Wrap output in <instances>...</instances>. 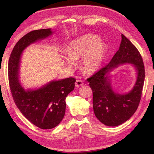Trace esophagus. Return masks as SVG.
Masks as SVG:
<instances>
[{
    "instance_id": "34e87169",
    "label": "esophagus",
    "mask_w": 154,
    "mask_h": 154,
    "mask_svg": "<svg viewBox=\"0 0 154 154\" xmlns=\"http://www.w3.org/2000/svg\"><path fill=\"white\" fill-rule=\"evenodd\" d=\"M83 85V82L82 80H76V83H75V87H82Z\"/></svg>"
}]
</instances>
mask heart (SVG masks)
<instances>
[{"instance_id": "1", "label": "heart", "mask_w": 154, "mask_h": 154, "mask_svg": "<svg viewBox=\"0 0 154 154\" xmlns=\"http://www.w3.org/2000/svg\"><path fill=\"white\" fill-rule=\"evenodd\" d=\"M109 47L101 42L99 36L94 34H85L72 40L67 51L64 53V60L69 69L76 67V60L82 57V69L87 74L96 71L103 63L108 53Z\"/></svg>"}]
</instances>
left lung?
I'll return each instance as SVG.
<instances>
[{"label":"left lung","mask_w":154,"mask_h":154,"mask_svg":"<svg viewBox=\"0 0 154 154\" xmlns=\"http://www.w3.org/2000/svg\"><path fill=\"white\" fill-rule=\"evenodd\" d=\"M125 63L133 65L137 80L128 93L119 94L111 83V72ZM144 76V67L140 53L122 34L119 50L110 62L87 79L92 90L93 109L97 119L106 126L116 127L131 118L141 100Z\"/></svg>","instance_id":"left-lung-1"}]
</instances>
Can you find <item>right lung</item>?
Wrapping results in <instances>:
<instances>
[{
  "label": "right lung",
  "mask_w": 154,
  "mask_h": 154,
  "mask_svg": "<svg viewBox=\"0 0 154 154\" xmlns=\"http://www.w3.org/2000/svg\"><path fill=\"white\" fill-rule=\"evenodd\" d=\"M51 29L35 30L19 40L9 59V83L14 101L24 117L42 129L57 127L66 112V99L72 91L76 80L67 78L53 80L38 88H25L20 81L21 57L24 51L31 44L53 35Z\"/></svg>",
  "instance_id": "obj_1"
}]
</instances>
